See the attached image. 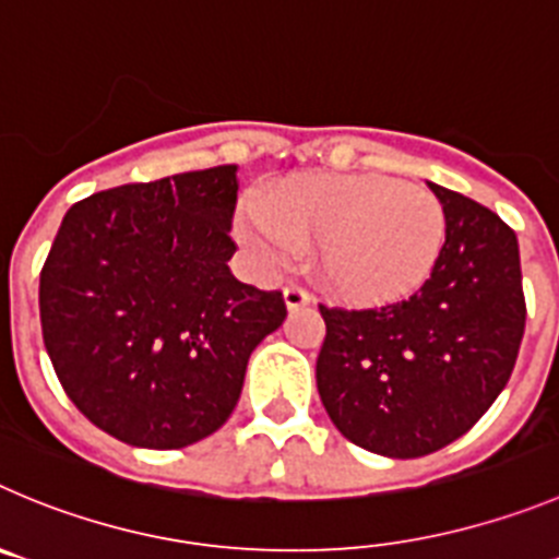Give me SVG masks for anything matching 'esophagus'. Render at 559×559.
<instances>
[{
  "instance_id": "34e87169",
  "label": "esophagus",
  "mask_w": 559,
  "mask_h": 559,
  "mask_svg": "<svg viewBox=\"0 0 559 559\" xmlns=\"http://www.w3.org/2000/svg\"><path fill=\"white\" fill-rule=\"evenodd\" d=\"M284 300H286V309L295 311V309H304V306H309L311 304V295L304 289V286L289 284L284 289Z\"/></svg>"
}]
</instances>
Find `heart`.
<instances>
[{
    "label": "heart",
    "mask_w": 559,
    "mask_h": 559,
    "mask_svg": "<svg viewBox=\"0 0 559 559\" xmlns=\"http://www.w3.org/2000/svg\"><path fill=\"white\" fill-rule=\"evenodd\" d=\"M245 248L262 270L300 262L338 297L361 306L414 295L432 275L447 239L432 192L380 174H306L275 198H245L237 217Z\"/></svg>",
    "instance_id": "obj_1"
}]
</instances>
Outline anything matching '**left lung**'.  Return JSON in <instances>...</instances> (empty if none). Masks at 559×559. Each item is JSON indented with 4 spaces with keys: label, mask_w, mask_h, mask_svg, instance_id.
I'll return each mask as SVG.
<instances>
[{
    "label": "left lung",
    "mask_w": 559,
    "mask_h": 559,
    "mask_svg": "<svg viewBox=\"0 0 559 559\" xmlns=\"http://www.w3.org/2000/svg\"><path fill=\"white\" fill-rule=\"evenodd\" d=\"M447 239L419 292L383 309L320 306L317 389L347 441L421 457L472 430L508 385L526 304L515 231L472 198L427 181Z\"/></svg>",
    "instance_id": "left-lung-1"
}]
</instances>
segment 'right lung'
Here are the masks:
<instances>
[{
    "label": "right lung",
    "instance_id": "right-lung-1",
    "mask_svg": "<svg viewBox=\"0 0 559 559\" xmlns=\"http://www.w3.org/2000/svg\"><path fill=\"white\" fill-rule=\"evenodd\" d=\"M237 165L74 203L40 270V328L68 400L112 438L181 450L226 425L281 292L231 275Z\"/></svg>",
    "mask_w": 559,
    "mask_h": 559
}]
</instances>
